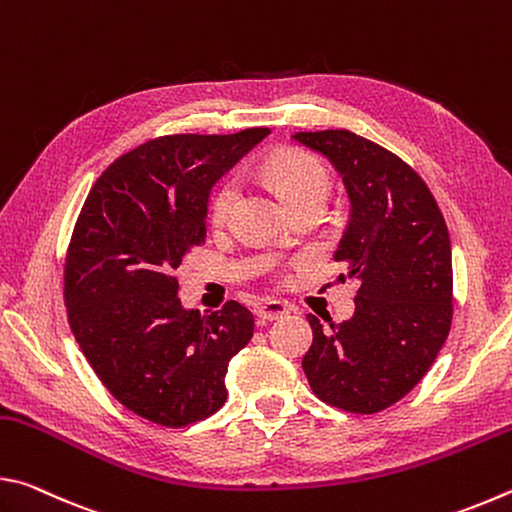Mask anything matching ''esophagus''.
<instances>
[{
    "mask_svg": "<svg viewBox=\"0 0 512 512\" xmlns=\"http://www.w3.org/2000/svg\"><path fill=\"white\" fill-rule=\"evenodd\" d=\"M287 314H289V305H284V302H280V300H268V302H264V305H259V309H257V316L262 323H271V320L284 318Z\"/></svg>",
    "mask_w": 512,
    "mask_h": 512,
    "instance_id": "34e87169",
    "label": "esophagus"
}]
</instances>
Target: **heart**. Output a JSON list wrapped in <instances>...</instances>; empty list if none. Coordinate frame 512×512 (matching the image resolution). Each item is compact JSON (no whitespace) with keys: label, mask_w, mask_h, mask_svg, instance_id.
<instances>
[{"label":"heart","mask_w":512,"mask_h":512,"mask_svg":"<svg viewBox=\"0 0 512 512\" xmlns=\"http://www.w3.org/2000/svg\"><path fill=\"white\" fill-rule=\"evenodd\" d=\"M268 176L280 189L284 201L293 207L302 203H325L329 194V176L323 164L307 153H277L268 160ZM239 196V180L235 176L223 178L210 196V221L223 223L228 219Z\"/></svg>","instance_id":"b5f03b06"}]
</instances>
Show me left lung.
<instances>
[{"label":"left lung","mask_w":512,"mask_h":512,"mask_svg":"<svg viewBox=\"0 0 512 512\" xmlns=\"http://www.w3.org/2000/svg\"><path fill=\"white\" fill-rule=\"evenodd\" d=\"M293 140L341 173L352 210L334 259L361 282L350 320L323 327L307 316L314 341L302 368L336 409L384 411L427 375L452 327L447 223L427 183L384 146L343 128Z\"/></svg>","instance_id":"1"}]
</instances>
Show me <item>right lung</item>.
<instances>
[{
	"label": "right lung",
	"instance_id": "add662e5",
	"mask_svg": "<svg viewBox=\"0 0 512 512\" xmlns=\"http://www.w3.org/2000/svg\"><path fill=\"white\" fill-rule=\"evenodd\" d=\"M271 133L164 135L117 158L85 198L65 257L74 339L128 411L162 427L210 418L255 318L230 300L185 309L173 271L205 241L216 180Z\"/></svg>",
	"mask_w": 512,
	"mask_h": 512
}]
</instances>
